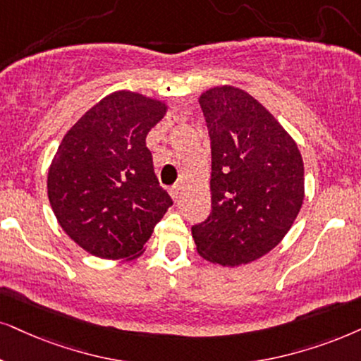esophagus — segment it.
I'll return each mask as SVG.
<instances>
[{
  "label": "esophagus",
  "mask_w": 361,
  "mask_h": 361,
  "mask_svg": "<svg viewBox=\"0 0 361 361\" xmlns=\"http://www.w3.org/2000/svg\"><path fill=\"white\" fill-rule=\"evenodd\" d=\"M181 190H183V185H181V183H176V185H173V186H171L170 195L173 196V200H178V198H180Z\"/></svg>",
  "instance_id": "esophagus-1"
}]
</instances>
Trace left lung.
Wrapping results in <instances>:
<instances>
[{
  "label": "left lung",
  "instance_id": "obj_1",
  "mask_svg": "<svg viewBox=\"0 0 361 361\" xmlns=\"http://www.w3.org/2000/svg\"><path fill=\"white\" fill-rule=\"evenodd\" d=\"M198 102L212 140V213L191 235L204 259L240 267L270 253L298 216L305 198L302 153L245 90L214 86Z\"/></svg>",
  "mask_w": 361,
  "mask_h": 361
}]
</instances>
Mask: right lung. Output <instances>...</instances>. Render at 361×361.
<instances>
[{
  "instance_id": "add662e5",
  "label": "right lung",
  "mask_w": 361,
  "mask_h": 361,
  "mask_svg": "<svg viewBox=\"0 0 361 361\" xmlns=\"http://www.w3.org/2000/svg\"><path fill=\"white\" fill-rule=\"evenodd\" d=\"M166 103L115 91L90 108L59 143L48 198L65 233L104 259H135L173 202L158 183L147 135Z\"/></svg>"
}]
</instances>
